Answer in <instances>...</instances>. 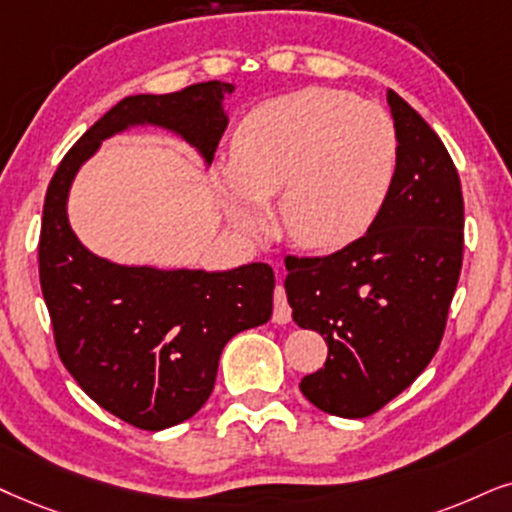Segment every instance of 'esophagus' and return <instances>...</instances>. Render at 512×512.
<instances>
[{
  "label": "esophagus",
  "instance_id": "obj_1",
  "mask_svg": "<svg viewBox=\"0 0 512 512\" xmlns=\"http://www.w3.org/2000/svg\"><path fill=\"white\" fill-rule=\"evenodd\" d=\"M290 314H293V309H290L288 304V297H286V290L283 286H276L274 290V323H288L290 321Z\"/></svg>",
  "mask_w": 512,
  "mask_h": 512
}]
</instances>
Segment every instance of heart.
<instances>
[{"label": "heart", "mask_w": 512, "mask_h": 512, "mask_svg": "<svg viewBox=\"0 0 512 512\" xmlns=\"http://www.w3.org/2000/svg\"><path fill=\"white\" fill-rule=\"evenodd\" d=\"M399 139L387 111L331 87H307L260 103L219 165L224 210L243 234L267 229L264 203L278 196L290 241L333 248L371 226L390 196Z\"/></svg>", "instance_id": "1"}]
</instances>
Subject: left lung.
Masks as SVG:
<instances>
[{"label":"left lung","mask_w":512,"mask_h":512,"mask_svg":"<svg viewBox=\"0 0 512 512\" xmlns=\"http://www.w3.org/2000/svg\"><path fill=\"white\" fill-rule=\"evenodd\" d=\"M399 139L390 196L368 231L323 257H286V295L328 359L300 390L316 409L366 418L404 392L442 342L463 264V193L435 129L387 92Z\"/></svg>","instance_id":"1"}]
</instances>
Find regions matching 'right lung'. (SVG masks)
I'll return each mask as SVG.
<instances>
[{
  "label": "right lung",
  "instance_id": "obj_1",
  "mask_svg": "<svg viewBox=\"0 0 512 512\" xmlns=\"http://www.w3.org/2000/svg\"><path fill=\"white\" fill-rule=\"evenodd\" d=\"M234 84H191L174 94L127 96L77 139L49 181L40 231V283L58 357L101 409L139 430L184 423L208 401L219 357L236 333L271 319L274 271L125 267L96 257L68 224V191L103 139L158 125L212 163Z\"/></svg>",
  "mask_w": 512,
  "mask_h": 512
}]
</instances>
